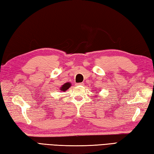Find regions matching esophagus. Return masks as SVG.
Instances as JSON below:
<instances>
[{
  "instance_id": "34e87169",
  "label": "esophagus",
  "mask_w": 154,
  "mask_h": 154,
  "mask_svg": "<svg viewBox=\"0 0 154 154\" xmlns=\"http://www.w3.org/2000/svg\"><path fill=\"white\" fill-rule=\"evenodd\" d=\"M83 83H76V86H80V85H83Z\"/></svg>"
}]
</instances>
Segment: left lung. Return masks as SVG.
<instances>
[{
  "instance_id": "left-lung-1",
  "label": "left lung",
  "mask_w": 154,
  "mask_h": 154,
  "mask_svg": "<svg viewBox=\"0 0 154 154\" xmlns=\"http://www.w3.org/2000/svg\"><path fill=\"white\" fill-rule=\"evenodd\" d=\"M95 96H96V97H97V95H95Z\"/></svg>"
}]
</instances>
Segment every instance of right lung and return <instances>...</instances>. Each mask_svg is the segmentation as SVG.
Wrapping results in <instances>:
<instances>
[{
	"mask_svg": "<svg viewBox=\"0 0 154 154\" xmlns=\"http://www.w3.org/2000/svg\"><path fill=\"white\" fill-rule=\"evenodd\" d=\"M71 86V83H69V82L66 83L64 84V85H63L61 87H60V91H67V90Z\"/></svg>",
	"mask_w": 154,
	"mask_h": 154,
	"instance_id": "obj_1",
	"label": "right lung"
}]
</instances>
